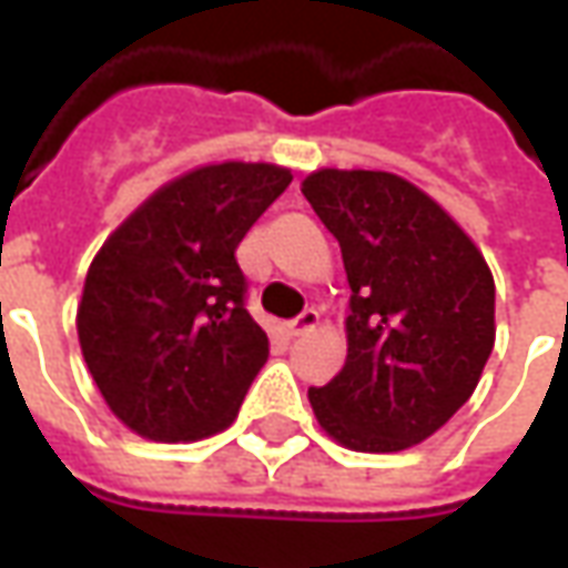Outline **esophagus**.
I'll return each mask as SVG.
<instances>
[{
	"mask_svg": "<svg viewBox=\"0 0 568 568\" xmlns=\"http://www.w3.org/2000/svg\"><path fill=\"white\" fill-rule=\"evenodd\" d=\"M320 325V310H304L301 316H295V320L288 322V334L292 337H301V334L313 332Z\"/></svg>",
	"mask_w": 568,
	"mask_h": 568,
	"instance_id": "esophagus-1",
	"label": "esophagus"
}]
</instances>
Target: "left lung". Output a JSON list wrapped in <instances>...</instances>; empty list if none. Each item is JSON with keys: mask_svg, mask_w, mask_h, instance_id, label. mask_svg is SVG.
Segmentation results:
<instances>
[{"mask_svg": "<svg viewBox=\"0 0 568 568\" xmlns=\"http://www.w3.org/2000/svg\"><path fill=\"white\" fill-rule=\"evenodd\" d=\"M304 197L341 243L346 362L310 389L320 426L358 453L407 450L471 398L496 344L480 248L426 191L383 170H316Z\"/></svg>", "mask_w": 568, "mask_h": 568, "instance_id": "8db88e82", "label": "left lung"}]
</instances>
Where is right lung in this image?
<instances>
[{"mask_svg": "<svg viewBox=\"0 0 568 568\" xmlns=\"http://www.w3.org/2000/svg\"><path fill=\"white\" fill-rule=\"evenodd\" d=\"M288 182L276 163L197 166L130 212L91 261L81 356L142 438L200 440L234 423L271 353L234 252Z\"/></svg>", "mask_w": 568, "mask_h": 568, "instance_id": "add662e5", "label": "right lung"}]
</instances>
